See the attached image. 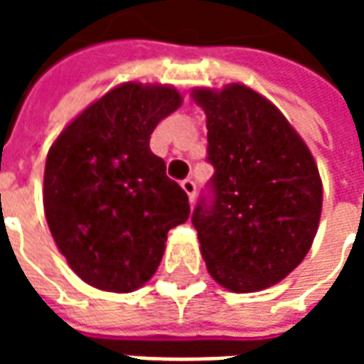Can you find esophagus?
I'll list each match as a JSON object with an SVG mask.
<instances>
[{
	"instance_id": "34e87169",
	"label": "esophagus",
	"mask_w": 364,
	"mask_h": 364,
	"mask_svg": "<svg viewBox=\"0 0 364 364\" xmlns=\"http://www.w3.org/2000/svg\"><path fill=\"white\" fill-rule=\"evenodd\" d=\"M181 187L183 191L189 195V200H195V195H197V185H195V181L187 177V179H183L181 181Z\"/></svg>"
}]
</instances>
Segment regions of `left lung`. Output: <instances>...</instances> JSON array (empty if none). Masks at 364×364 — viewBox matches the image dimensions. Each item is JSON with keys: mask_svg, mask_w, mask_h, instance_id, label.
Masks as SVG:
<instances>
[{"mask_svg": "<svg viewBox=\"0 0 364 364\" xmlns=\"http://www.w3.org/2000/svg\"><path fill=\"white\" fill-rule=\"evenodd\" d=\"M206 112L210 181L193 210L214 281L255 292L282 281L318 230L321 181L312 154L265 97L232 83L193 93Z\"/></svg>", "mask_w": 364, "mask_h": 364, "instance_id": "1", "label": "left lung"}]
</instances>
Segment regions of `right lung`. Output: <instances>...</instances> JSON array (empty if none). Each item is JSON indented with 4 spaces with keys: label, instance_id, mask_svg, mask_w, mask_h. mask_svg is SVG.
Listing matches in <instances>:
<instances>
[{
    "label": "right lung",
    "instance_id": "1",
    "mask_svg": "<svg viewBox=\"0 0 364 364\" xmlns=\"http://www.w3.org/2000/svg\"><path fill=\"white\" fill-rule=\"evenodd\" d=\"M181 105L167 85L122 83L66 127L44 167V214L68 265L95 289L130 292L156 273L167 232L189 218L187 193L150 150Z\"/></svg>",
    "mask_w": 364,
    "mask_h": 364
}]
</instances>
